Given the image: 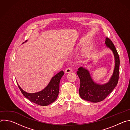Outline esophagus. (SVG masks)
Wrapping results in <instances>:
<instances>
[{
	"label": "esophagus",
	"mask_w": 130,
	"mask_h": 130,
	"mask_svg": "<svg viewBox=\"0 0 130 130\" xmlns=\"http://www.w3.org/2000/svg\"><path fill=\"white\" fill-rule=\"evenodd\" d=\"M71 71H72V68H71V67H69L65 69V72L66 73H69V72H70Z\"/></svg>",
	"instance_id": "esophagus-1"
}]
</instances>
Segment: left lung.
<instances>
[{
  "label": "left lung",
  "instance_id": "8db88e82",
  "mask_svg": "<svg viewBox=\"0 0 130 130\" xmlns=\"http://www.w3.org/2000/svg\"><path fill=\"white\" fill-rule=\"evenodd\" d=\"M105 44L113 51L115 57V68L113 75L109 81L102 85L96 83L91 79L88 70L81 67L77 71L80 80L79 95L85 100L92 102H98L103 100L117 85L119 75L120 60L117 50L112 41L106 38Z\"/></svg>",
  "mask_w": 130,
  "mask_h": 130
}]
</instances>
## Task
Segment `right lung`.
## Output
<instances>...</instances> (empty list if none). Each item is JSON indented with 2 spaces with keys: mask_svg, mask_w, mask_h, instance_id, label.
Here are the masks:
<instances>
[{
  "mask_svg": "<svg viewBox=\"0 0 130 130\" xmlns=\"http://www.w3.org/2000/svg\"><path fill=\"white\" fill-rule=\"evenodd\" d=\"M64 75L63 71H61L52 78L44 89L35 93H28L23 90L18 84L17 85L23 95L31 102L41 106H46L53 102L58 97L60 81Z\"/></svg>",
  "mask_w": 130,
  "mask_h": 130,
  "instance_id": "1",
  "label": "right lung"
}]
</instances>
